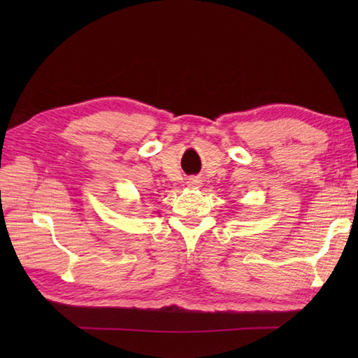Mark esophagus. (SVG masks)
Segmentation results:
<instances>
[{
	"instance_id": "34e87169",
	"label": "esophagus",
	"mask_w": 358,
	"mask_h": 358,
	"mask_svg": "<svg viewBox=\"0 0 358 358\" xmlns=\"http://www.w3.org/2000/svg\"><path fill=\"white\" fill-rule=\"evenodd\" d=\"M196 183V180H194V181H191V185H195Z\"/></svg>"
}]
</instances>
